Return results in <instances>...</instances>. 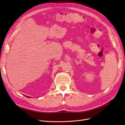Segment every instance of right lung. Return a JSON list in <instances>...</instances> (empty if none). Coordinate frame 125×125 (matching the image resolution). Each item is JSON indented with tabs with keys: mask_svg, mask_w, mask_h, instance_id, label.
<instances>
[{
	"mask_svg": "<svg viewBox=\"0 0 125 125\" xmlns=\"http://www.w3.org/2000/svg\"><path fill=\"white\" fill-rule=\"evenodd\" d=\"M26 97H28V98H30V97H28V96H26Z\"/></svg>",
	"mask_w": 125,
	"mask_h": 125,
	"instance_id": "right-lung-1",
	"label": "right lung"
}]
</instances>
